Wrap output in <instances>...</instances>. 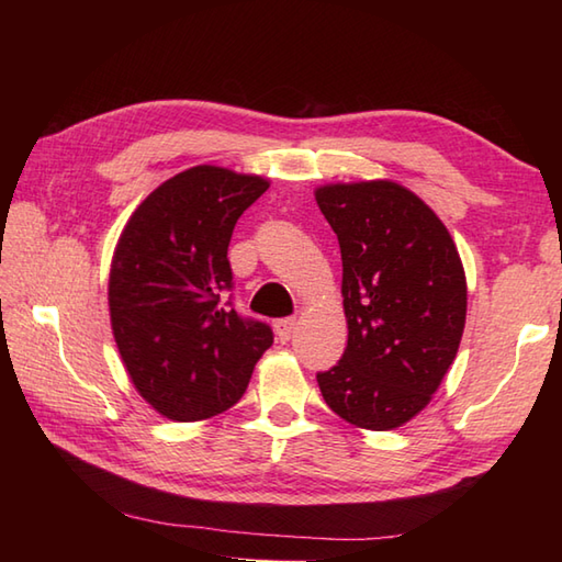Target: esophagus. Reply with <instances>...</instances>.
Segmentation results:
<instances>
[{"label": "esophagus", "instance_id": "obj_1", "mask_svg": "<svg viewBox=\"0 0 562 562\" xmlns=\"http://www.w3.org/2000/svg\"><path fill=\"white\" fill-rule=\"evenodd\" d=\"M274 330H278L280 342H288L296 330V318H280L278 324H274Z\"/></svg>", "mask_w": 562, "mask_h": 562}]
</instances>
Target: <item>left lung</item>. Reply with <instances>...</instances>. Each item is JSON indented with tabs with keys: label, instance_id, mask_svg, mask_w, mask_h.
I'll return each mask as SVG.
<instances>
[{
	"label": "left lung",
	"instance_id": "obj_1",
	"mask_svg": "<svg viewBox=\"0 0 562 562\" xmlns=\"http://www.w3.org/2000/svg\"><path fill=\"white\" fill-rule=\"evenodd\" d=\"M316 202L342 256L348 348L316 381L364 429L401 427L432 401L465 326V272L425 202L393 181L330 183Z\"/></svg>",
	"mask_w": 562,
	"mask_h": 562
}]
</instances>
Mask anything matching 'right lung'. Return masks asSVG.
<instances>
[{"label": "right lung", "instance_id": "obj_1", "mask_svg": "<svg viewBox=\"0 0 562 562\" xmlns=\"http://www.w3.org/2000/svg\"><path fill=\"white\" fill-rule=\"evenodd\" d=\"M268 178L193 166L149 193L117 238L109 306L117 352L139 396L176 423L229 411L272 345L268 324L222 302L236 220Z\"/></svg>", "mask_w": 562, "mask_h": 562}]
</instances>
